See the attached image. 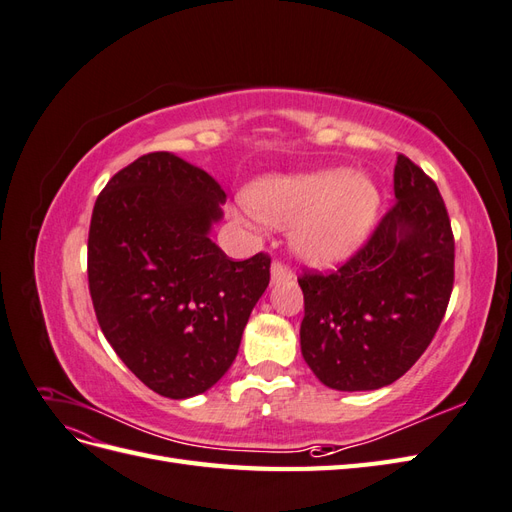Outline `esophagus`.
Segmentation results:
<instances>
[{"mask_svg":"<svg viewBox=\"0 0 512 512\" xmlns=\"http://www.w3.org/2000/svg\"><path fill=\"white\" fill-rule=\"evenodd\" d=\"M292 280V271L282 265V262H273L271 265V284H280V282H290Z\"/></svg>","mask_w":512,"mask_h":512,"instance_id":"obj_1","label":"esophagus"}]
</instances>
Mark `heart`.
<instances>
[{
    "instance_id": "b5f03b06",
    "label": "heart",
    "mask_w": 512,
    "mask_h": 512,
    "mask_svg": "<svg viewBox=\"0 0 512 512\" xmlns=\"http://www.w3.org/2000/svg\"><path fill=\"white\" fill-rule=\"evenodd\" d=\"M247 200L267 224H292L294 254L316 267H335L359 252L382 205L374 179L348 168L267 175L250 185Z\"/></svg>"
}]
</instances>
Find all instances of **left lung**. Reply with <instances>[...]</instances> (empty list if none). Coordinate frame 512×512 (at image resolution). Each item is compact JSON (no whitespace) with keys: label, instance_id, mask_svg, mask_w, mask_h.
<instances>
[{"label":"left lung","instance_id":"left-lung-1","mask_svg":"<svg viewBox=\"0 0 512 512\" xmlns=\"http://www.w3.org/2000/svg\"><path fill=\"white\" fill-rule=\"evenodd\" d=\"M393 188V209L359 254L331 275L299 280L301 354L335 391L399 380L431 344L451 299L455 241L438 185L397 156Z\"/></svg>","mask_w":512,"mask_h":512}]
</instances>
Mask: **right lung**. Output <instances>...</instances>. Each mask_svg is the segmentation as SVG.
<instances>
[{"instance_id": "add662e5", "label": "right lung", "mask_w": 512, "mask_h": 512, "mask_svg": "<svg viewBox=\"0 0 512 512\" xmlns=\"http://www.w3.org/2000/svg\"><path fill=\"white\" fill-rule=\"evenodd\" d=\"M222 185L175 153L134 160L106 183L89 226L87 273L100 329L151 391H209L239 352L271 258L230 260L211 241Z\"/></svg>"}]
</instances>
